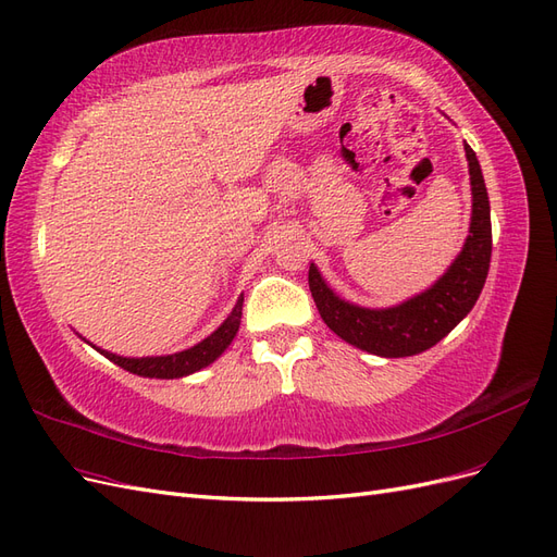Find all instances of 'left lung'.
<instances>
[{
    "label": "left lung",
    "instance_id": "obj_1",
    "mask_svg": "<svg viewBox=\"0 0 557 557\" xmlns=\"http://www.w3.org/2000/svg\"><path fill=\"white\" fill-rule=\"evenodd\" d=\"M471 177L469 237L453 265L426 292L394 308H359L347 304L310 263L308 284L324 324L345 343L377 357H412L434 347L465 320L479 300L490 270L492 224L483 172L473 149L465 145Z\"/></svg>",
    "mask_w": 557,
    "mask_h": 557
}]
</instances>
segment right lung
Returning a JSON list of instances; mask_svg holds the SVG:
<instances>
[{"label":"right lung","instance_id":"right-lung-1","mask_svg":"<svg viewBox=\"0 0 557 557\" xmlns=\"http://www.w3.org/2000/svg\"><path fill=\"white\" fill-rule=\"evenodd\" d=\"M243 296L237 298V304L233 308V312L226 317V322L221 324L214 333H210L208 338L200 341L198 345L184 349V352H174L168 357H119L111 355L107 349H98L100 355H104L109 361H114L116 367L131 371L135 375H145V377H161V380H172V377H184L196 373L205 367H210L214 359H219L224 355V349L233 343L237 329H240V320H243Z\"/></svg>","mask_w":557,"mask_h":557}]
</instances>
